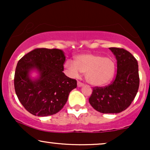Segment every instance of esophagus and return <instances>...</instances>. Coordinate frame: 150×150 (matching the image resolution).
Listing matches in <instances>:
<instances>
[{"mask_svg":"<svg viewBox=\"0 0 150 150\" xmlns=\"http://www.w3.org/2000/svg\"><path fill=\"white\" fill-rule=\"evenodd\" d=\"M83 85L84 84L82 83V82H80V81H78V82H77V87H82V86H83Z\"/></svg>","mask_w":150,"mask_h":150,"instance_id":"esophagus-1","label":"esophagus"}]
</instances>
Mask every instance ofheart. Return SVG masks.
Here are the masks:
<instances>
[{
	"label": "heart",
	"instance_id": "1",
	"mask_svg": "<svg viewBox=\"0 0 150 150\" xmlns=\"http://www.w3.org/2000/svg\"><path fill=\"white\" fill-rule=\"evenodd\" d=\"M64 67L72 77H77L79 72L85 73L87 82L94 86L108 83L115 73V63L112 58L92 53L77 56L74 63L67 61Z\"/></svg>",
	"mask_w": 150,
	"mask_h": 150
}]
</instances>
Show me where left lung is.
I'll return each mask as SVG.
<instances>
[{"instance_id":"1","label":"left lung","mask_w":150,"mask_h":150,"mask_svg":"<svg viewBox=\"0 0 150 150\" xmlns=\"http://www.w3.org/2000/svg\"><path fill=\"white\" fill-rule=\"evenodd\" d=\"M109 49L117 60L116 77L107 86L93 87L89 101L99 112L118 113L126 109L137 94L140 85L138 64L125 49L115 47Z\"/></svg>"}]
</instances>
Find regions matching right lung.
<instances>
[{
	"mask_svg": "<svg viewBox=\"0 0 150 150\" xmlns=\"http://www.w3.org/2000/svg\"><path fill=\"white\" fill-rule=\"evenodd\" d=\"M65 57L57 49H35L25 55L15 69V90L27 111L38 116L58 113L68 100L70 91L77 87V80L63 73ZM37 69L40 77L32 81L28 75Z\"/></svg>",
	"mask_w": 150,
	"mask_h": 150,
	"instance_id": "add662e5",
	"label": "right lung"
}]
</instances>
